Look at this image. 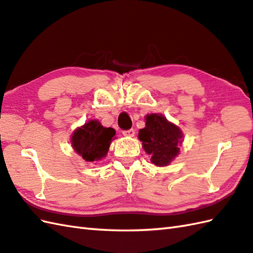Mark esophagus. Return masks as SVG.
Returning <instances> with one entry per match:
<instances>
[{
  "mask_svg": "<svg viewBox=\"0 0 253 253\" xmlns=\"http://www.w3.org/2000/svg\"><path fill=\"white\" fill-rule=\"evenodd\" d=\"M123 135L126 136V137H132V136H135V130H133V129L124 130L123 131Z\"/></svg>",
  "mask_w": 253,
  "mask_h": 253,
  "instance_id": "obj_1",
  "label": "esophagus"
}]
</instances>
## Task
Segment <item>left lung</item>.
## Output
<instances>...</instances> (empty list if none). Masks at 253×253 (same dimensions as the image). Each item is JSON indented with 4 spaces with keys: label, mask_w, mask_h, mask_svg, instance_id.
<instances>
[{
    "label": "left lung",
    "mask_w": 253,
    "mask_h": 253,
    "mask_svg": "<svg viewBox=\"0 0 253 253\" xmlns=\"http://www.w3.org/2000/svg\"><path fill=\"white\" fill-rule=\"evenodd\" d=\"M138 138L153 165L166 167L179 155L183 133L161 114H150L146 116V127L139 130Z\"/></svg>",
    "instance_id": "8db88e82"
}]
</instances>
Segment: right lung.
I'll use <instances>...</instances> for the list:
<instances>
[{
    "label": "right lung",
    "instance_id": "obj_1",
    "mask_svg": "<svg viewBox=\"0 0 253 253\" xmlns=\"http://www.w3.org/2000/svg\"><path fill=\"white\" fill-rule=\"evenodd\" d=\"M115 133L114 128L104 127L98 121L92 120L73 131L71 143L74 151L85 161H98L106 157Z\"/></svg>",
    "mask_w": 253,
    "mask_h": 253
}]
</instances>
